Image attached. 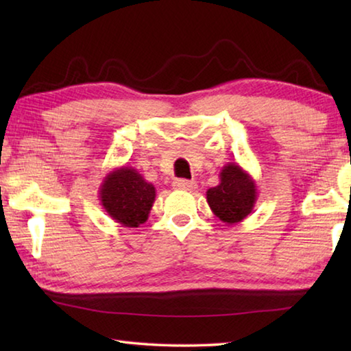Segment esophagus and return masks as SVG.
Returning <instances> with one entry per match:
<instances>
[{
    "mask_svg": "<svg viewBox=\"0 0 351 351\" xmlns=\"http://www.w3.org/2000/svg\"><path fill=\"white\" fill-rule=\"evenodd\" d=\"M173 186L176 189H181V190H195L197 189V182L189 181V180H175Z\"/></svg>",
    "mask_w": 351,
    "mask_h": 351,
    "instance_id": "obj_1",
    "label": "esophagus"
}]
</instances>
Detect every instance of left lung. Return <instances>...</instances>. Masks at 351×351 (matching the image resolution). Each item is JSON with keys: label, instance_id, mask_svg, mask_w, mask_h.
Instances as JSON below:
<instances>
[{"label": "left lung", "instance_id": "8db88e82", "mask_svg": "<svg viewBox=\"0 0 351 351\" xmlns=\"http://www.w3.org/2000/svg\"><path fill=\"white\" fill-rule=\"evenodd\" d=\"M207 204L226 224H237L252 212L257 201V186L252 176L239 164L221 169L219 184L206 192Z\"/></svg>", "mask_w": 351, "mask_h": 351}]
</instances>
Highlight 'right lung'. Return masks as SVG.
Segmentation results:
<instances>
[{"instance_id":"add662e5","label":"right lung","mask_w":351,"mask_h":351,"mask_svg":"<svg viewBox=\"0 0 351 351\" xmlns=\"http://www.w3.org/2000/svg\"><path fill=\"white\" fill-rule=\"evenodd\" d=\"M99 197L105 212L125 228H139L147 221L156 189L133 167H117L104 178Z\"/></svg>"}]
</instances>
